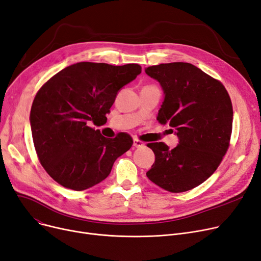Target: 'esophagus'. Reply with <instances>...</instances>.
Returning a JSON list of instances; mask_svg holds the SVG:
<instances>
[{
    "mask_svg": "<svg viewBox=\"0 0 261 261\" xmlns=\"http://www.w3.org/2000/svg\"><path fill=\"white\" fill-rule=\"evenodd\" d=\"M133 145H134V147H142V146H144V143L138 139H134Z\"/></svg>",
    "mask_w": 261,
    "mask_h": 261,
    "instance_id": "34e87169",
    "label": "esophagus"
}]
</instances>
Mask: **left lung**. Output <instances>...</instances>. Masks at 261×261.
Instances as JSON below:
<instances>
[{"label": "left lung", "mask_w": 261, "mask_h": 261, "mask_svg": "<svg viewBox=\"0 0 261 261\" xmlns=\"http://www.w3.org/2000/svg\"><path fill=\"white\" fill-rule=\"evenodd\" d=\"M164 91L157 121L178 138L170 150L164 142L148 143L155 163L147 178L170 192L188 191L214 174L225 155L231 135L230 97L219 81L188 63L145 68Z\"/></svg>", "instance_id": "obj_1"}]
</instances>
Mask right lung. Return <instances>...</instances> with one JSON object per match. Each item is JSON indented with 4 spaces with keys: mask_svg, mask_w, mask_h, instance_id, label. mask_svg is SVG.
<instances>
[{
    "mask_svg": "<svg viewBox=\"0 0 261 261\" xmlns=\"http://www.w3.org/2000/svg\"><path fill=\"white\" fill-rule=\"evenodd\" d=\"M141 73L137 64L77 63L48 80L36 94L30 122L40 164L54 180L82 191L104 180L133 139L121 133L105 138L106 123L118 92Z\"/></svg>",
    "mask_w": 261,
    "mask_h": 261,
    "instance_id": "add662e5",
    "label": "right lung"
}]
</instances>
